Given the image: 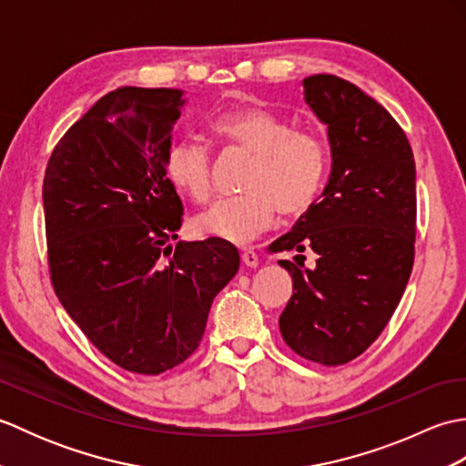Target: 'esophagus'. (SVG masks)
Returning a JSON list of instances; mask_svg holds the SVG:
<instances>
[{"label": "esophagus", "mask_w": 466, "mask_h": 466, "mask_svg": "<svg viewBox=\"0 0 466 466\" xmlns=\"http://www.w3.org/2000/svg\"><path fill=\"white\" fill-rule=\"evenodd\" d=\"M242 262L246 266H250V268H256L258 266V254H256L252 248H242Z\"/></svg>", "instance_id": "esophagus-1"}]
</instances>
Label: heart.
I'll use <instances>...</instances> for the list:
<instances>
[{
    "label": "heart",
    "instance_id": "obj_1",
    "mask_svg": "<svg viewBox=\"0 0 466 466\" xmlns=\"http://www.w3.org/2000/svg\"><path fill=\"white\" fill-rule=\"evenodd\" d=\"M214 132L256 154L244 194L226 198L196 220L198 232L244 244L282 216L304 214L319 196L329 164L322 137L294 130L289 117L264 106H246L218 117ZM166 174L177 190L206 204L214 196L210 150L200 142H174L166 154Z\"/></svg>",
    "mask_w": 466,
    "mask_h": 466
}]
</instances>
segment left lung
I'll return each instance as SVG.
<instances>
[{"instance_id": "1", "label": "left lung", "mask_w": 466, "mask_h": 466, "mask_svg": "<svg viewBox=\"0 0 466 466\" xmlns=\"http://www.w3.org/2000/svg\"><path fill=\"white\" fill-rule=\"evenodd\" d=\"M304 100L329 126L332 172L290 232L270 252L319 256L304 268L280 260L292 296L280 314L284 342L306 360L339 366L379 339L397 310L414 262L417 167L407 134L354 84L306 77Z\"/></svg>"}]
</instances>
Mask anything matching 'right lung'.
Here are the masks:
<instances>
[{
	"instance_id": "obj_1",
	"label": "right lung",
	"mask_w": 466,
	"mask_h": 466,
	"mask_svg": "<svg viewBox=\"0 0 466 466\" xmlns=\"http://www.w3.org/2000/svg\"><path fill=\"white\" fill-rule=\"evenodd\" d=\"M182 90L120 87L54 147L44 176L54 292L124 370L162 374L200 344L214 296L240 268L222 238L176 242L184 206L166 176Z\"/></svg>"
}]
</instances>
